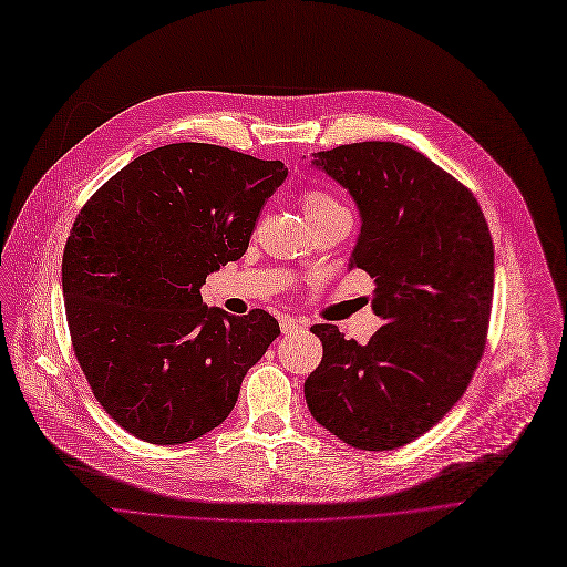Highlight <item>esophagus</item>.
Wrapping results in <instances>:
<instances>
[{
    "mask_svg": "<svg viewBox=\"0 0 567 567\" xmlns=\"http://www.w3.org/2000/svg\"><path fill=\"white\" fill-rule=\"evenodd\" d=\"M301 330H303V326L297 319H290V317L281 319V332L284 334H295V332H301Z\"/></svg>",
    "mask_w": 567,
    "mask_h": 567,
    "instance_id": "34e87169",
    "label": "esophagus"
}]
</instances>
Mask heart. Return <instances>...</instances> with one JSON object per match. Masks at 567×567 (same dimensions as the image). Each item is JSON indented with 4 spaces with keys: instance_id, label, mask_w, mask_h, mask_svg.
I'll return each instance as SVG.
<instances>
[{
    "instance_id": "obj_1",
    "label": "heart",
    "mask_w": 567,
    "mask_h": 567,
    "mask_svg": "<svg viewBox=\"0 0 567 567\" xmlns=\"http://www.w3.org/2000/svg\"><path fill=\"white\" fill-rule=\"evenodd\" d=\"M299 200H301V209H303L306 218H312V216H319V214H326V212L342 207L330 194L319 192V189H306Z\"/></svg>"
}]
</instances>
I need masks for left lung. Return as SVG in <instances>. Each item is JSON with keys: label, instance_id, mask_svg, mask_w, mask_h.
I'll use <instances>...</instances> for the list:
<instances>
[{"label": "left lung", "instance_id": "1", "mask_svg": "<svg viewBox=\"0 0 567 567\" xmlns=\"http://www.w3.org/2000/svg\"><path fill=\"white\" fill-rule=\"evenodd\" d=\"M347 187L362 228L349 268L375 281L384 321L362 347L332 323L303 395L312 417L355 449L389 451L426 433L467 391L483 358L494 244L474 194L400 143H353L312 154Z\"/></svg>", "mask_w": 567, "mask_h": 567}]
</instances>
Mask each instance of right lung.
Returning a JSON list of instances; mask_svg holds the SVG:
<instances>
[{"label":"right lung","mask_w":567,"mask_h":567,"mask_svg":"<svg viewBox=\"0 0 567 567\" xmlns=\"http://www.w3.org/2000/svg\"><path fill=\"white\" fill-rule=\"evenodd\" d=\"M281 161L205 143L152 150L80 209L62 257L73 351L102 409L152 444L218 426L279 337L261 308H207L205 277L248 250Z\"/></svg>","instance_id":"add662e5"}]
</instances>
